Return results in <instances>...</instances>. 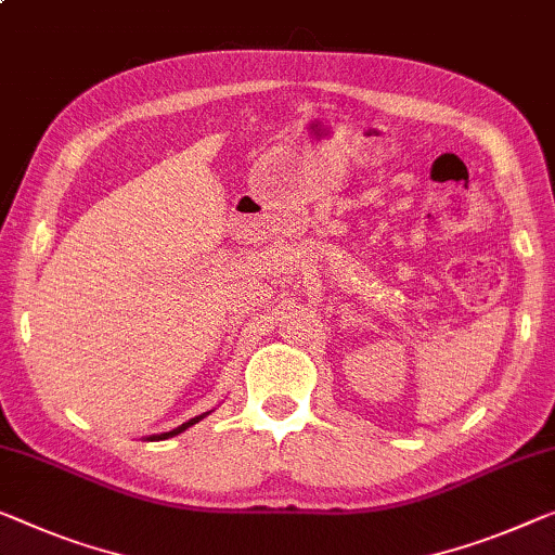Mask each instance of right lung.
Segmentation results:
<instances>
[{"label": "right lung", "mask_w": 555, "mask_h": 555, "mask_svg": "<svg viewBox=\"0 0 555 555\" xmlns=\"http://www.w3.org/2000/svg\"><path fill=\"white\" fill-rule=\"evenodd\" d=\"M204 416H206V413H202V416H196V418H192V421H186V424L177 426V428H173V431H167V434H156V436H149V441H164V438H171V436H177V434H181V431H186L189 426H194L196 421H202Z\"/></svg>", "instance_id": "obj_1"}]
</instances>
